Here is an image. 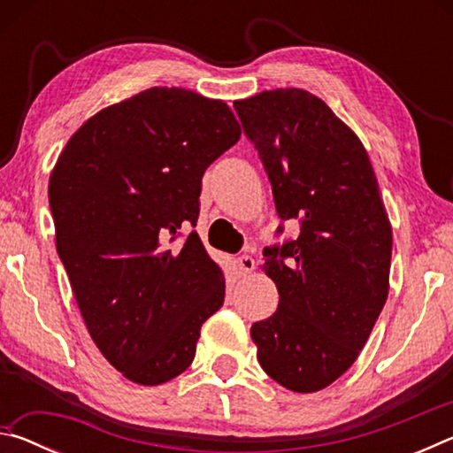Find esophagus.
Instances as JSON below:
<instances>
[{"label": "esophagus", "mask_w": 453, "mask_h": 453, "mask_svg": "<svg viewBox=\"0 0 453 453\" xmlns=\"http://www.w3.org/2000/svg\"><path fill=\"white\" fill-rule=\"evenodd\" d=\"M235 264H237V270H240L242 275H248L256 270V259L251 256H240L235 259Z\"/></svg>", "instance_id": "1"}]
</instances>
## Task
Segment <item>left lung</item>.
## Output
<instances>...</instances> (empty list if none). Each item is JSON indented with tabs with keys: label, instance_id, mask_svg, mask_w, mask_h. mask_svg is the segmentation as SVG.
Returning a JSON list of instances; mask_svg holds the SVG:
<instances>
[{
	"label": "left lung",
	"instance_id": "obj_1",
	"mask_svg": "<svg viewBox=\"0 0 453 453\" xmlns=\"http://www.w3.org/2000/svg\"><path fill=\"white\" fill-rule=\"evenodd\" d=\"M234 107L278 216L300 221L296 240L264 250L280 305L251 340L280 386L319 392L356 362L388 300L392 224L364 143L326 102L280 88Z\"/></svg>",
	"mask_w": 453,
	"mask_h": 453
}]
</instances>
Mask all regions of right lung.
Wrapping results in <instances>:
<instances>
[{
	"mask_svg": "<svg viewBox=\"0 0 453 453\" xmlns=\"http://www.w3.org/2000/svg\"><path fill=\"white\" fill-rule=\"evenodd\" d=\"M221 99L150 88L91 116L50 175L56 245L86 327L121 375L159 386L194 362L226 296L196 232L202 178L240 140Z\"/></svg>",
	"mask_w": 453,
	"mask_h": 453,
	"instance_id": "right-lung-1",
	"label": "right lung"
}]
</instances>
